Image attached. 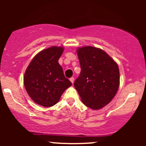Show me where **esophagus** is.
Instances as JSON below:
<instances>
[{
    "mask_svg": "<svg viewBox=\"0 0 146 146\" xmlns=\"http://www.w3.org/2000/svg\"><path fill=\"white\" fill-rule=\"evenodd\" d=\"M69 80H70V81L71 82V83H72V84H73V82H74V80H75L74 78H73V77H72V78H70Z\"/></svg>",
    "mask_w": 146,
    "mask_h": 146,
    "instance_id": "1",
    "label": "esophagus"
}]
</instances>
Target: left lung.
Returning <instances> with one entry per match:
<instances>
[{"instance_id": "8db88e82", "label": "left lung", "mask_w": 146, "mask_h": 146, "mask_svg": "<svg viewBox=\"0 0 146 146\" xmlns=\"http://www.w3.org/2000/svg\"><path fill=\"white\" fill-rule=\"evenodd\" d=\"M81 72L74 82L82 102L93 110L109 104L119 86L117 64L103 50L87 46L77 50Z\"/></svg>"}]
</instances>
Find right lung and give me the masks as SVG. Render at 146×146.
I'll return each instance as SVG.
<instances>
[{
	"instance_id": "obj_1",
	"label": "right lung",
	"mask_w": 146,
	"mask_h": 146,
	"mask_svg": "<svg viewBox=\"0 0 146 146\" xmlns=\"http://www.w3.org/2000/svg\"><path fill=\"white\" fill-rule=\"evenodd\" d=\"M64 48L51 46L38 53L27 68L24 85L34 102L44 107L54 106L72 83L65 78L58 60Z\"/></svg>"
}]
</instances>
